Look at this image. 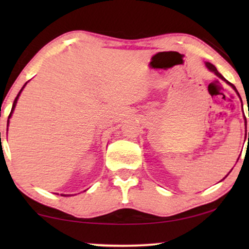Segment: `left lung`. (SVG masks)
Segmentation results:
<instances>
[{"label":"left lung","instance_id":"8db88e82","mask_svg":"<svg viewBox=\"0 0 249 249\" xmlns=\"http://www.w3.org/2000/svg\"><path fill=\"white\" fill-rule=\"evenodd\" d=\"M206 67H207V68H209V69H210L211 71H213V72H214V73H215L217 77H219V78H221V79H222V80H224V81H227V83H228V84H230V83H229V81H228V80H226V79H224V77L222 76V74H221V73H219V71H217V70H216V68H215V67H214L212 63H209V62H207V63H206ZM230 86H231V87H232V88H233V89L237 91V89H236V87H234L232 84H230ZM237 93H238V91H237ZM238 95H239V94H238ZM248 138H249V134H248ZM230 172H231V171H230ZM230 172H229V173H230ZM227 176H228V175H227ZM227 176H226V177H227ZM226 177H224V178H226ZM224 178H223V179H224Z\"/></svg>","mask_w":249,"mask_h":249}]
</instances>
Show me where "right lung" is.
Returning a JSON list of instances; mask_svg holds the SVG:
<instances>
[{"label": "right lung", "mask_w": 249, "mask_h": 249, "mask_svg": "<svg viewBox=\"0 0 249 249\" xmlns=\"http://www.w3.org/2000/svg\"><path fill=\"white\" fill-rule=\"evenodd\" d=\"M27 84V83H26ZM26 84L23 85V87L26 86ZM23 87L21 88V89H20V91H19V94L17 95V97H16V100H15V102H13V105H12V110H11V112H10V114H9V119H10V117H11V114H12V112H13V110H15V107H16V104H17V101H18V98H19V96H20V93H21L22 91V89H23ZM8 125H9V120H8ZM64 196V195H63Z\"/></svg>", "instance_id": "obj_1"}]
</instances>
